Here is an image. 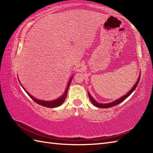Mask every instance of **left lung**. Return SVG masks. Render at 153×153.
Wrapping results in <instances>:
<instances>
[{
    "instance_id": "1",
    "label": "left lung",
    "mask_w": 153,
    "mask_h": 153,
    "mask_svg": "<svg viewBox=\"0 0 153 153\" xmlns=\"http://www.w3.org/2000/svg\"><path fill=\"white\" fill-rule=\"evenodd\" d=\"M140 77H141V72H140V74H139V77H138L137 82H136V83H135V85H134V87H132V89L129 90V92H128V93H126L125 95H123V97H120V98H119L118 99H117V100H114V101H113V102H112L105 103V104H104V103H99V102H97L96 100L93 98L92 96L90 95V93H89V92H87V93H88V95H89V99H90L91 102L93 103V105L94 106L97 107V108H110V107H112V106H116V105H118V104L121 103V102H123V100H124L125 99H126L127 98H128V97L129 95H130L134 91V90L135 89V88H136V87H137V85H138L139 80H140Z\"/></svg>"
}]
</instances>
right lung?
Returning a JSON list of instances; mask_svg holds the SVG:
<instances>
[{"mask_svg": "<svg viewBox=\"0 0 153 153\" xmlns=\"http://www.w3.org/2000/svg\"><path fill=\"white\" fill-rule=\"evenodd\" d=\"M73 76H72V77H71L70 81H69V82H68L66 89V90H65V92L64 93L63 95H62L61 97H60L59 98H58L57 99L54 100H39V99H37L36 98H35V97H33V96L31 95L26 90H25V89L24 88V87L22 86V85L21 84V83H20V82H19V83L21 84L22 87H23V89H24L25 91L27 93V95L30 96L31 97V99L32 100H33L35 102L39 104V105H40L41 106H45V107H48V108H55V107L60 106V105H62V103L64 102V100H65V99H66V96H67L68 89V88H69V86L70 85V83L71 82V79H72V78H73Z\"/></svg>", "mask_w": 153, "mask_h": 153, "instance_id": "1", "label": "right lung"}]
</instances>
